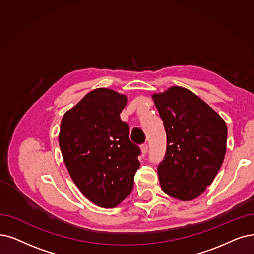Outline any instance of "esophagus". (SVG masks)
<instances>
[{"label": "esophagus", "instance_id": "esophagus-1", "mask_svg": "<svg viewBox=\"0 0 254 254\" xmlns=\"http://www.w3.org/2000/svg\"><path fill=\"white\" fill-rule=\"evenodd\" d=\"M140 150H141V153H143L144 155L148 152V145L147 144H143L140 146Z\"/></svg>", "mask_w": 254, "mask_h": 254}]
</instances>
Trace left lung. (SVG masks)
I'll use <instances>...</instances> for the list:
<instances>
[{
    "mask_svg": "<svg viewBox=\"0 0 254 254\" xmlns=\"http://www.w3.org/2000/svg\"><path fill=\"white\" fill-rule=\"evenodd\" d=\"M152 99L167 133L166 155L157 168L160 187L175 199H195L211 184L224 160L225 121L185 87L172 86Z\"/></svg>",
    "mask_w": 254,
    "mask_h": 254,
    "instance_id": "8db88e82",
    "label": "left lung"
}]
</instances>
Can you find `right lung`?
<instances>
[{"label":"right lung","mask_w":254,"mask_h":254,"mask_svg":"<svg viewBox=\"0 0 254 254\" xmlns=\"http://www.w3.org/2000/svg\"><path fill=\"white\" fill-rule=\"evenodd\" d=\"M127 97L97 88L63 117L59 147L68 173L80 191L98 206L113 208L133 189L139 168L138 146L120 118Z\"/></svg>","instance_id":"1"}]
</instances>
